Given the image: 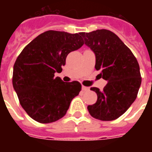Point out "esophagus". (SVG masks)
I'll return each mask as SVG.
<instances>
[{
	"instance_id": "34e87169",
	"label": "esophagus",
	"mask_w": 152,
	"mask_h": 152,
	"mask_svg": "<svg viewBox=\"0 0 152 152\" xmlns=\"http://www.w3.org/2000/svg\"><path fill=\"white\" fill-rule=\"evenodd\" d=\"M82 90L84 91H88L90 90V88H88V87H85V86H82Z\"/></svg>"
}]
</instances>
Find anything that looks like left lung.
<instances>
[{
	"label": "left lung",
	"mask_w": 152,
	"mask_h": 152,
	"mask_svg": "<svg viewBox=\"0 0 152 152\" xmlns=\"http://www.w3.org/2000/svg\"><path fill=\"white\" fill-rule=\"evenodd\" d=\"M81 35L95 55V69L107 84L103 90L91 88L97 102L89 105L91 116L101 121H113L121 116L137 99L141 76L137 58L113 32L96 30Z\"/></svg>",
	"instance_id": "obj_1"
}]
</instances>
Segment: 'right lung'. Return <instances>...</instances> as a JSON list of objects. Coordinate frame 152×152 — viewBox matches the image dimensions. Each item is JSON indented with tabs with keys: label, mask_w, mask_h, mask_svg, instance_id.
<instances>
[{
	"label": "right lung",
	"mask_w": 152,
	"mask_h": 152,
	"mask_svg": "<svg viewBox=\"0 0 152 152\" xmlns=\"http://www.w3.org/2000/svg\"><path fill=\"white\" fill-rule=\"evenodd\" d=\"M83 45L81 33L47 31L25 46L13 67L12 85L20 103L39 123L54 122L66 114L71 101L79 95L78 81L63 82L61 72L67 55Z\"/></svg>",
	"instance_id": "obj_1"
}]
</instances>
